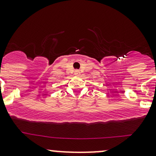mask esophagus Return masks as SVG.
<instances>
[{"label":"esophagus","mask_w":156,"mask_h":156,"mask_svg":"<svg viewBox=\"0 0 156 156\" xmlns=\"http://www.w3.org/2000/svg\"><path fill=\"white\" fill-rule=\"evenodd\" d=\"M75 75H80V71H79V70H75Z\"/></svg>","instance_id":"1"}]
</instances>
